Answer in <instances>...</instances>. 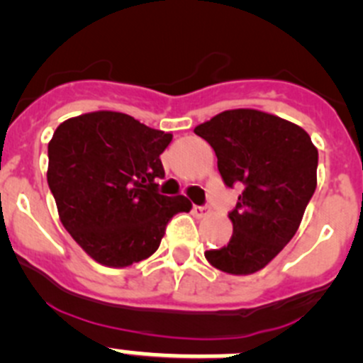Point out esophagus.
I'll list each match as a JSON object with an SVG mask.
<instances>
[{"mask_svg":"<svg viewBox=\"0 0 363 363\" xmlns=\"http://www.w3.org/2000/svg\"><path fill=\"white\" fill-rule=\"evenodd\" d=\"M192 211H194V215H197V217H204V215H208L210 213V208L208 206H194L192 208Z\"/></svg>","mask_w":363,"mask_h":363,"instance_id":"1","label":"esophagus"}]
</instances>
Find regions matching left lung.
<instances>
[{
    "label": "left lung",
    "instance_id": "8db88e82",
    "mask_svg": "<svg viewBox=\"0 0 363 363\" xmlns=\"http://www.w3.org/2000/svg\"><path fill=\"white\" fill-rule=\"evenodd\" d=\"M194 132L215 150L225 185L242 189L231 240L204 256L225 274H254L295 236L315 190L318 150L302 127L256 109L224 111Z\"/></svg>",
    "mask_w": 363,
    "mask_h": 363
}]
</instances>
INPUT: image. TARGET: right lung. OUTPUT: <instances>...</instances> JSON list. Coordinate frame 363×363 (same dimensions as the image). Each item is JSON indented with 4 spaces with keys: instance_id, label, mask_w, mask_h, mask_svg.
Returning a JSON list of instances; mask_svg holds the SVG:
<instances>
[{
    "instance_id": "right-lung-1",
    "label": "right lung",
    "mask_w": 363,
    "mask_h": 363,
    "mask_svg": "<svg viewBox=\"0 0 363 363\" xmlns=\"http://www.w3.org/2000/svg\"><path fill=\"white\" fill-rule=\"evenodd\" d=\"M173 135L123 113L63 121L49 143L48 183L60 220L89 257L123 268L152 256L185 196H162L160 153Z\"/></svg>"
}]
</instances>
